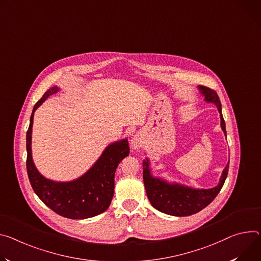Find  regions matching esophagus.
<instances>
[{
    "label": "esophagus",
    "instance_id": "1",
    "mask_svg": "<svg viewBox=\"0 0 261 261\" xmlns=\"http://www.w3.org/2000/svg\"><path fill=\"white\" fill-rule=\"evenodd\" d=\"M141 144H143V140H141L139 135H134L131 139V146L133 149L137 150L139 147H141Z\"/></svg>",
    "mask_w": 261,
    "mask_h": 261
}]
</instances>
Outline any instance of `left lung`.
Masks as SVG:
<instances>
[{
    "mask_svg": "<svg viewBox=\"0 0 261 261\" xmlns=\"http://www.w3.org/2000/svg\"><path fill=\"white\" fill-rule=\"evenodd\" d=\"M206 103L215 104L220 113L221 128L227 138L226 125L222 114L220 98L215 90L205 86H198ZM229 162L225 167L219 180V184L212 188H195L178 182H171L152 174L151 161L148 157L143 161V177L146 193L150 203L160 212L174 217H187L195 215L208 206L218 196L228 175Z\"/></svg>",
    "mask_w": 261,
    "mask_h": 261,
    "instance_id": "obj_1",
    "label": "left lung"
}]
</instances>
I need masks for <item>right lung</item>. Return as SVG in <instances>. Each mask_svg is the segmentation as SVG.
Wrapping results in <instances>:
<instances>
[{
	"instance_id": "obj_1",
	"label": "right lung",
	"mask_w": 261,
	"mask_h": 261,
	"mask_svg": "<svg viewBox=\"0 0 261 261\" xmlns=\"http://www.w3.org/2000/svg\"><path fill=\"white\" fill-rule=\"evenodd\" d=\"M58 86L46 90L34 105L27 132V172L37 197L57 215L73 220H84L101 215L108 209L114 194V174L118 163L129 156L128 139L109 144L91 168L72 181H54L42 176L32 158V127L35 110L52 94Z\"/></svg>"
}]
</instances>
